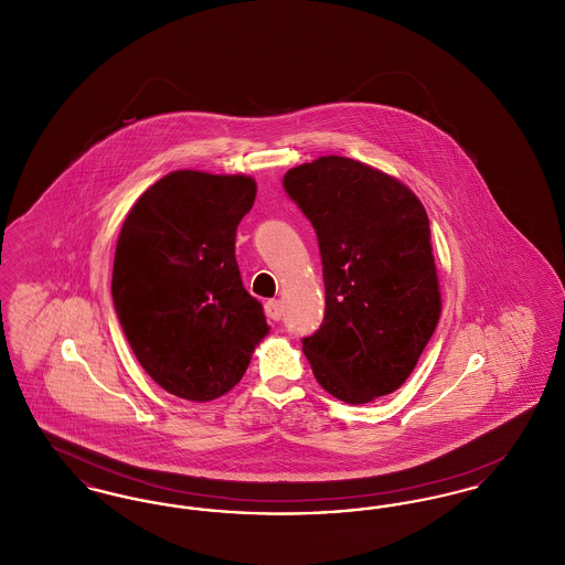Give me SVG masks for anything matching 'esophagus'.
Returning <instances> with one entry per match:
<instances>
[{"label": "esophagus", "mask_w": 565, "mask_h": 565, "mask_svg": "<svg viewBox=\"0 0 565 565\" xmlns=\"http://www.w3.org/2000/svg\"><path fill=\"white\" fill-rule=\"evenodd\" d=\"M265 313H267V318H269V320L277 322V320H281V316H284V305H281L279 300H267V305H265Z\"/></svg>", "instance_id": "1"}]
</instances>
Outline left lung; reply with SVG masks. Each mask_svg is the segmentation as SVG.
<instances>
[{"label": "left lung", "instance_id": "obj_1", "mask_svg": "<svg viewBox=\"0 0 565 565\" xmlns=\"http://www.w3.org/2000/svg\"><path fill=\"white\" fill-rule=\"evenodd\" d=\"M284 189L322 254L326 316L302 339L313 375L343 403L396 392L443 309L422 201L394 175L334 154L290 169Z\"/></svg>", "mask_w": 565, "mask_h": 565}]
</instances>
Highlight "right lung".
Listing matches in <instances>:
<instances>
[{
    "label": "right lung",
    "instance_id": "right-lung-1",
    "mask_svg": "<svg viewBox=\"0 0 565 565\" xmlns=\"http://www.w3.org/2000/svg\"><path fill=\"white\" fill-rule=\"evenodd\" d=\"M254 199L249 175L180 169L146 190L122 222L114 307L143 371L178 398L207 403L231 392L269 334L235 258Z\"/></svg>",
    "mask_w": 565,
    "mask_h": 565
}]
</instances>
